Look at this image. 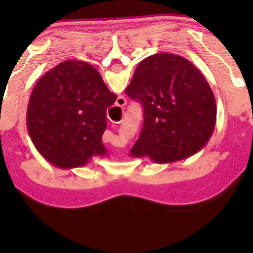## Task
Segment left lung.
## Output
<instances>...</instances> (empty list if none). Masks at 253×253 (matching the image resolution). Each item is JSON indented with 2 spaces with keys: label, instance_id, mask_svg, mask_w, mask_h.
Returning <instances> with one entry per match:
<instances>
[{
  "label": "left lung",
  "instance_id": "left-lung-1",
  "mask_svg": "<svg viewBox=\"0 0 253 253\" xmlns=\"http://www.w3.org/2000/svg\"><path fill=\"white\" fill-rule=\"evenodd\" d=\"M126 94L142 104L144 122L132 157L158 164L186 159L205 148L216 121L214 94L187 58L159 52L137 66Z\"/></svg>",
  "mask_w": 253,
  "mask_h": 253
}]
</instances>
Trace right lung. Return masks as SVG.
I'll use <instances>...</instances> for the list:
<instances>
[{
    "label": "right lung",
    "instance_id": "add662e5",
    "mask_svg": "<svg viewBox=\"0 0 253 253\" xmlns=\"http://www.w3.org/2000/svg\"><path fill=\"white\" fill-rule=\"evenodd\" d=\"M116 98L88 62L58 63L38 81L28 103L33 144L61 169L84 167L94 155L106 154L101 137L106 110Z\"/></svg>",
    "mask_w": 253,
    "mask_h": 253
}]
</instances>
